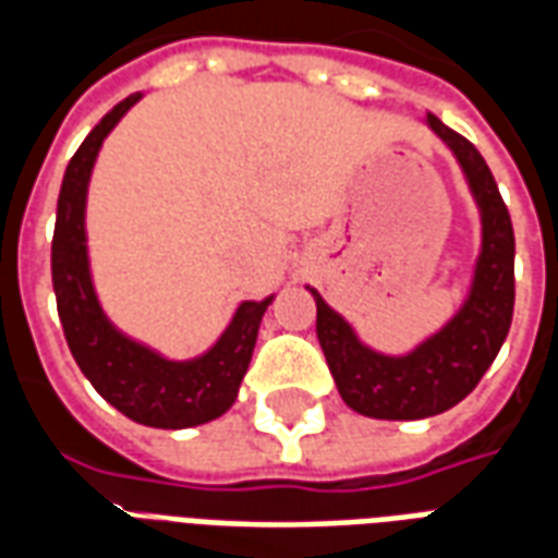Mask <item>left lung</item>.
Here are the masks:
<instances>
[{
	"mask_svg": "<svg viewBox=\"0 0 558 558\" xmlns=\"http://www.w3.org/2000/svg\"><path fill=\"white\" fill-rule=\"evenodd\" d=\"M427 125L448 143L466 172L481 208V256L466 304L418 350L391 359L367 350L350 323L316 290V338L350 410L367 418L415 421L451 410L487 374L514 316V227L487 160L466 137L427 113Z\"/></svg>",
	"mask_w": 558,
	"mask_h": 558,
	"instance_id": "1",
	"label": "left lung"
}]
</instances>
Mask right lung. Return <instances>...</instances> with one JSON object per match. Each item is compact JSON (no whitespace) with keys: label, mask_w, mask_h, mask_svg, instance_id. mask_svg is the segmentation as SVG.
<instances>
[{"label":"right lung","mask_w":558,"mask_h":558,"mask_svg":"<svg viewBox=\"0 0 558 558\" xmlns=\"http://www.w3.org/2000/svg\"><path fill=\"white\" fill-rule=\"evenodd\" d=\"M140 101L128 95L92 128L71 158L59 191L53 230V290L68 350L95 391L116 410L146 427L182 430L218 418L239 398L254 355L266 302H244L220 340L194 362H167L158 352L125 338L104 316L86 256V187L104 137Z\"/></svg>","instance_id":"1"}]
</instances>
